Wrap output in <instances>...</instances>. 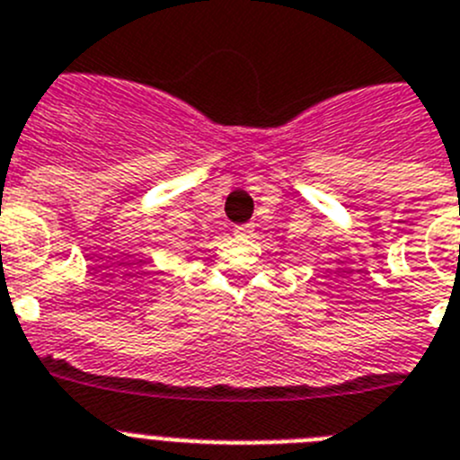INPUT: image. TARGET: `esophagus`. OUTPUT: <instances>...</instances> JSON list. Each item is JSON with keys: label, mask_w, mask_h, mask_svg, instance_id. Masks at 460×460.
<instances>
[{"label": "esophagus", "mask_w": 460, "mask_h": 460, "mask_svg": "<svg viewBox=\"0 0 460 460\" xmlns=\"http://www.w3.org/2000/svg\"><path fill=\"white\" fill-rule=\"evenodd\" d=\"M254 231V225L252 222H247V225H238V226H234V234H238V235H250Z\"/></svg>", "instance_id": "1"}]
</instances>
